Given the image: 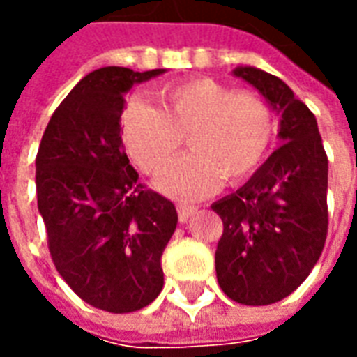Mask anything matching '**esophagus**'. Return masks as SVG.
<instances>
[{"label": "esophagus", "mask_w": 357, "mask_h": 357, "mask_svg": "<svg viewBox=\"0 0 357 357\" xmlns=\"http://www.w3.org/2000/svg\"><path fill=\"white\" fill-rule=\"evenodd\" d=\"M176 208H178L179 222H187V220L197 212V206H191V204H181V202H179Z\"/></svg>", "instance_id": "esophagus-1"}]
</instances>
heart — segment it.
I'll list each match as a JSON object with an SVG mask.
<instances>
[{"instance_id": "1", "label": "heart", "mask_w": 357, "mask_h": 357, "mask_svg": "<svg viewBox=\"0 0 357 357\" xmlns=\"http://www.w3.org/2000/svg\"><path fill=\"white\" fill-rule=\"evenodd\" d=\"M160 109L128 102L122 135L133 162L145 174H160L183 143L191 153L172 164L158 187L176 199H202L224 178L239 183L266 160L275 120L269 105L252 91H235L212 78H189L158 91Z\"/></svg>"}]
</instances>
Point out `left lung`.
<instances>
[{
    "label": "left lung",
    "mask_w": 357,
    "mask_h": 357,
    "mask_svg": "<svg viewBox=\"0 0 357 357\" xmlns=\"http://www.w3.org/2000/svg\"><path fill=\"white\" fill-rule=\"evenodd\" d=\"M281 116L279 139L237 193L212 204L224 222L216 248L222 291L247 306H268L304 283L327 239V155L312 110L273 74L233 70Z\"/></svg>",
    "instance_id": "1"
}]
</instances>
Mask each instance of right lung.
Masks as SVG:
<instances>
[{
  "instance_id": "right-lung-1",
  "label": "right lung",
  "mask_w": 357,
  "mask_h": 357,
  "mask_svg": "<svg viewBox=\"0 0 357 357\" xmlns=\"http://www.w3.org/2000/svg\"><path fill=\"white\" fill-rule=\"evenodd\" d=\"M162 73H89L53 112L36 156L38 210L59 275L110 314L160 294V256L178 225L172 201L137 181L120 135L126 91Z\"/></svg>"
}]
</instances>
